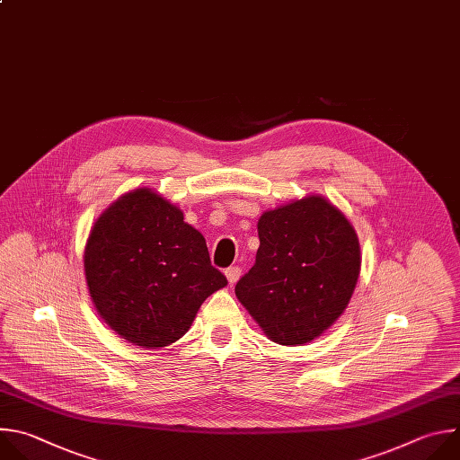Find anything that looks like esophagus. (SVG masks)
Masks as SVG:
<instances>
[{
  "label": "esophagus",
  "mask_w": 460,
  "mask_h": 460,
  "mask_svg": "<svg viewBox=\"0 0 460 460\" xmlns=\"http://www.w3.org/2000/svg\"><path fill=\"white\" fill-rule=\"evenodd\" d=\"M225 273H226L228 283H230V285H235V283L239 281V278H241V268H239V266H230Z\"/></svg>",
  "instance_id": "obj_1"
}]
</instances>
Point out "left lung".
Segmentation results:
<instances>
[{
	"label": "left lung",
	"mask_w": 460,
	"mask_h": 460,
	"mask_svg": "<svg viewBox=\"0 0 460 460\" xmlns=\"http://www.w3.org/2000/svg\"><path fill=\"white\" fill-rule=\"evenodd\" d=\"M257 234L255 264L235 285L239 303L273 342H312L342 315L357 287L355 228L314 194L262 212Z\"/></svg>",
	"instance_id": "obj_1"
}]
</instances>
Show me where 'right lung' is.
<instances>
[{"instance_id":"right-lung-1","label":"right lung","mask_w":460,"mask_h":460,"mask_svg":"<svg viewBox=\"0 0 460 460\" xmlns=\"http://www.w3.org/2000/svg\"><path fill=\"white\" fill-rule=\"evenodd\" d=\"M83 266L109 328L150 349L185 335L205 299L228 283L212 266L203 234L146 187L123 194L96 219Z\"/></svg>"}]
</instances>
